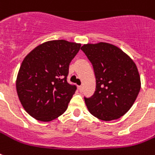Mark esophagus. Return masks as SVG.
Listing matches in <instances>:
<instances>
[{"label": "esophagus", "instance_id": "obj_1", "mask_svg": "<svg viewBox=\"0 0 155 155\" xmlns=\"http://www.w3.org/2000/svg\"><path fill=\"white\" fill-rule=\"evenodd\" d=\"M78 88H79V90H80V92H82L83 91V87L80 85V86H78Z\"/></svg>", "mask_w": 155, "mask_h": 155}]
</instances>
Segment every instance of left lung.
Wrapping results in <instances>:
<instances>
[{
    "mask_svg": "<svg viewBox=\"0 0 155 155\" xmlns=\"http://www.w3.org/2000/svg\"><path fill=\"white\" fill-rule=\"evenodd\" d=\"M92 63L96 76V91L84 97L90 113L100 120H117L132 107L141 88L135 63L114 45L99 42L81 47Z\"/></svg>",
    "mask_w": 155,
    "mask_h": 155,
    "instance_id": "obj_1",
    "label": "left lung"
}]
</instances>
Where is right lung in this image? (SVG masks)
<instances>
[{"instance_id": "right-lung-1", "label": "right lung", "mask_w": 155, "mask_h": 155, "mask_svg": "<svg viewBox=\"0 0 155 155\" xmlns=\"http://www.w3.org/2000/svg\"><path fill=\"white\" fill-rule=\"evenodd\" d=\"M80 43L53 40L40 44L25 56L16 80L18 98L31 117L51 121L68 108L76 90L67 76Z\"/></svg>"}]
</instances>
